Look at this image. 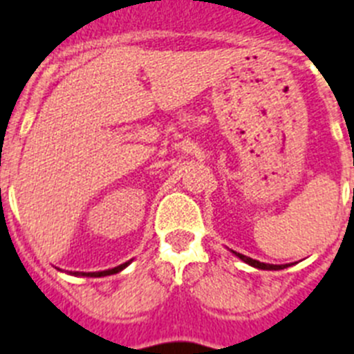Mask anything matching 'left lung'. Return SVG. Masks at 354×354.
Instances as JSON below:
<instances>
[{
	"label": "left lung",
	"mask_w": 354,
	"mask_h": 354,
	"mask_svg": "<svg viewBox=\"0 0 354 354\" xmlns=\"http://www.w3.org/2000/svg\"><path fill=\"white\" fill-rule=\"evenodd\" d=\"M236 253V252H232ZM236 257H239L241 261L246 262V264L253 266V268H257V270H268V271H278V270H283V268H287V264H282V266H278V264H266V262H259L255 261V259H250L246 257V255H243V253H236Z\"/></svg>",
	"instance_id": "obj_1"
}]
</instances>
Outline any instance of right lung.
I'll return each instance as SVG.
<instances>
[{"label": "right lung", "instance_id": "1", "mask_svg": "<svg viewBox=\"0 0 354 354\" xmlns=\"http://www.w3.org/2000/svg\"><path fill=\"white\" fill-rule=\"evenodd\" d=\"M127 266H129V262H124V264L117 266V268H113V270H106V271H93V273H81V271H74V277H93V278H99V277H108V274H115L118 273V271L126 270Z\"/></svg>", "mask_w": 354, "mask_h": 354}]
</instances>
